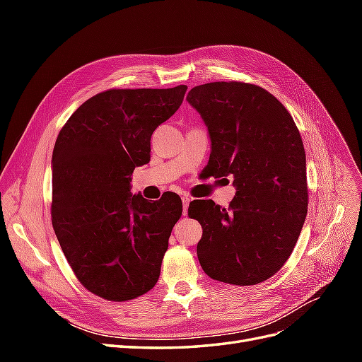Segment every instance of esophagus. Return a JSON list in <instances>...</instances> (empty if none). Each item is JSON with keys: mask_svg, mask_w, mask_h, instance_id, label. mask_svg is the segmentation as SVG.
Returning a JSON list of instances; mask_svg holds the SVG:
<instances>
[{"mask_svg": "<svg viewBox=\"0 0 362 362\" xmlns=\"http://www.w3.org/2000/svg\"><path fill=\"white\" fill-rule=\"evenodd\" d=\"M182 214L185 216V214H187V208H189V204H190V196H187V194H184L182 196Z\"/></svg>", "mask_w": 362, "mask_h": 362, "instance_id": "esophagus-1", "label": "esophagus"}]
</instances>
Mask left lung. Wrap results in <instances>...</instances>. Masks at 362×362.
<instances>
[{"label":"left lung","instance_id":"1","mask_svg":"<svg viewBox=\"0 0 362 362\" xmlns=\"http://www.w3.org/2000/svg\"><path fill=\"white\" fill-rule=\"evenodd\" d=\"M211 139L206 177H231L228 208L194 199L204 272L233 286H255L286 264L308 211L303 141L288 110L259 86L216 81L187 95Z\"/></svg>","mask_w":362,"mask_h":362}]
</instances>
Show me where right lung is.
Returning <instances> with one entry per match:
<instances>
[{
  "label": "right lung",
  "mask_w": 362,
  "mask_h": 362,
  "mask_svg": "<svg viewBox=\"0 0 362 362\" xmlns=\"http://www.w3.org/2000/svg\"><path fill=\"white\" fill-rule=\"evenodd\" d=\"M185 90L181 84L101 92L57 136L52 228L76 279L103 299H136L158 281L182 202L172 192L149 202L129 193V181L134 168L149 163L151 136L178 110Z\"/></svg>",
  "instance_id": "obj_1"
}]
</instances>
